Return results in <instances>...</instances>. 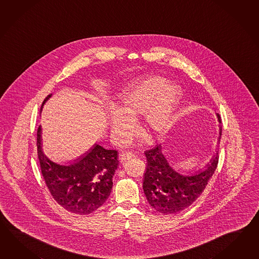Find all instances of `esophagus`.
<instances>
[{"label": "esophagus", "instance_id": "obj_1", "mask_svg": "<svg viewBox=\"0 0 259 259\" xmlns=\"http://www.w3.org/2000/svg\"><path fill=\"white\" fill-rule=\"evenodd\" d=\"M134 157H135V155L131 152H122L120 154V161H127V160L132 159Z\"/></svg>", "mask_w": 259, "mask_h": 259}]
</instances>
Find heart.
I'll return each instance as SVG.
<instances>
[{
	"instance_id": "obj_1",
	"label": "heart",
	"mask_w": 259,
	"mask_h": 259,
	"mask_svg": "<svg viewBox=\"0 0 259 259\" xmlns=\"http://www.w3.org/2000/svg\"><path fill=\"white\" fill-rule=\"evenodd\" d=\"M179 85L160 76L140 81L123 94L109 111L111 138L118 143L126 142L135 133V122L143 116V130L150 138L161 137L166 131L179 103Z\"/></svg>"
}]
</instances>
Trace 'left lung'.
Masks as SVG:
<instances>
[{"instance_id": "1", "label": "left lung", "mask_w": 259, "mask_h": 259, "mask_svg": "<svg viewBox=\"0 0 259 259\" xmlns=\"http://www.w3.org/2000/svg\"><path fill=\"white\" fill-rule=\"evenodd\" d=\"M221 123L219 114H217ZM221 125L219 139L221 138ZM147 170L144 174L143 190L150 206L164 214L177 213L191 205L201 195L219 162L217 151L205 169L185 175L171 166L163 155L161 145L145 152Z\"/></svg>"}]
</instances>
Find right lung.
Listing matches in <instances>:
<instances>
[{"mask_svg":"<svg viewBox=\"0 0 259 259\" xmlns=\"http://www.w3.org/2000/svg\"><path fill=\"white\" fill-rule=\"evenodd\" d=\"M52 94L45 99L44 105ZM37 151L40 170L53 198L67 211L88 214L102 206L112 189L119 165L118 151L95 144L87 154L68 165L49 159L42 150L41 126L37 131Z\"/></svg>","mask_w":259,"mask_h":259,"instance_id":"1","label":"right lung"}]
</instances>
